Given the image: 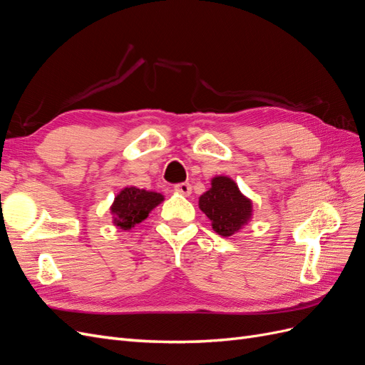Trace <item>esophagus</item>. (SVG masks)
I'll use <instances>...</instances> for the list:
<instances>
[{"label":"esophagus","instance_id":"1","mask_svg":"<svg viewBox=\"0 0 365 365\" xmlns=\"http://www.w3.org/2000/svg\"><path fill=\"white\" fill-rule=\"evenodd\" d=\"M175 192L182 196H189L192 193V185L189 182H180L175 185Z\"/></svg>","mask_w":365,"mask_h":365}]
</instances>
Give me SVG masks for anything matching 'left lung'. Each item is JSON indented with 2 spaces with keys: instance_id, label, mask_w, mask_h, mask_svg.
<instances>
[{
  "instance_id": "1",
  "label": "left lung",
  "mask_w": 365,
  "mask_h": 365,
  "mask_svg": "<svg viewBox=\"0 0 365 365\" xmlns=\"http://www.w3.org/2000/svg\"><path fill=\"white\" fill-rule=\"evenodd\" d=\"M197 204L212 220V228L224 237L239 233L252 217V201L239 190L233 180L224 175L215 176L212 187L200 196Z\"/></svg>"
}]
</instances>
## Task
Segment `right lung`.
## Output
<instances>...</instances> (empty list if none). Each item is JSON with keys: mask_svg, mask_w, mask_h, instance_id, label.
<instances>
[{"mask_svg": "<svg viewBox=\"0 0 365 365\" xmlns=\"http://www.w3.org/2000/svg\"><path fill=\"white\" fill-rule=\"evenodd\" d=\"M164 201V196L157 192H150L138 187H125L111 205L113 224L120 230H130L143 222L158 204Z\"/></svg>", "mask_w": 365, "mask_h": 365, "instance_id": "right-lung-1", "label": "right lung"}]
</instances>
